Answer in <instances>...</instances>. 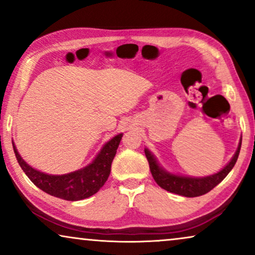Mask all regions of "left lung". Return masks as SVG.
I'll return each instance as SVG.
<instances>
[{"mask_svg": "<svg viewBox=\"0 0 255 255\" xmlns=\"http://www.w3.org/2000/svg\"><path fill=\"white\" fill-rule=\"evenodd\" d=\"M240 147H242V139H240L238 148L233 155V158L230 160V162L224 168L219 170L218 173L212 174V175L204 176V177H190V176H182L175 175L167 172L159 166L156 161L155 156L145 148V155L147 158L149 169H151L152 176L156 183L159 184L162 189H165L169 193H174L184 197H197L201 195H204L210 191L211 189L221 183L225 179L226 175L231 172V169L235 167L237 159H238Z\"/></svg>", "mask_w": 255, "mask_h": 255, "instance_id": "1", "label": "left lung"}]
</instances>
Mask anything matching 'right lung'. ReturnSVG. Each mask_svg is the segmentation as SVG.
<instances>
[{
  "mask_svg": "<svg viewBox=\"0 0 255 255\" xmlns=\"http://www.w3.org/2000/svg\"><path fill=\"white\" fill-rule=\"evenodd\" d=\"M122 137L123 133H120L106 142L93 162L85 168L62 175H50L32 168L22 159L13 142L12 147L20 168L39 189L66 201H80L96 194L106 183Z\"/></svg>",
  "mask_w": 255,
  "mask_h": 255,
  "instance_id": "right-lung-1",
  "label": "right lung"
}]
</instances>
